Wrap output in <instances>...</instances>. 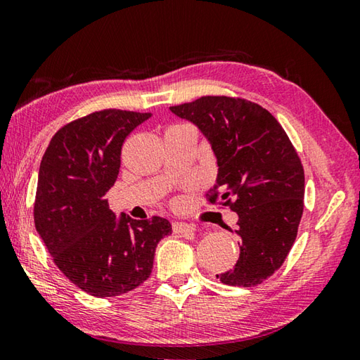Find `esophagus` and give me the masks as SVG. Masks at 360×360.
I'll list each match as a JSON object with an SVG mask.
<instances>
[{"mask_svg": "<svg viewBox=\"0 0 360 360\" xmlns=\"http://www.w3.org/2000/svg\"><path fill=\"white\" fill-rule=\"evenodd\" d=\"M173 231L178 234H193L195 233V226L184 224V221H173Z\"/></svg>", "mask_w": 360, "mask_h": 360, "instance_id": "esophagus-1", "label": "esophagus"}]
</instances>
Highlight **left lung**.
Here are the masks:
<instances>
[{
	"label": "left lung",
	"instance_id": "left-lung-1",
	"mask_svg": "<svg viewBox=\"0 0 360 360\" xmlns=\"http://www.w3.org/2000/svg\"><path fill=\"white\" fill-rule=\"evenodd\" d=\"M169 110L207 140L217 159L220 200L238 214L239 259L217 278L245 288L261 283L282 266L302 217L305 178L296 149L258 103L205 96Z\"/></svg>",
	"mask_w": 360,
	"mask_h": 360
}]
</instances>
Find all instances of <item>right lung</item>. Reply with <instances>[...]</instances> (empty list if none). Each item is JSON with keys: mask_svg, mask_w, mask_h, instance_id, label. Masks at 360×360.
<instances>
[{"mask_svg": "<svg viewBox=\"0 0 360 360\" xmlns=\"http://www.w3.org/2000/svg\"><path fill=\"white\" fill-rule=\"evenodd\" d=\"M151 113L102 110L53 135L39 168L34 225L55 264L94 297H113L151 276L167 219L134 220L110 209L126 136Z\"/></svg>", "mask_w": 360, "mask_h": 360, "instance_id": "1", "label": "right lung"}]
</instances>
